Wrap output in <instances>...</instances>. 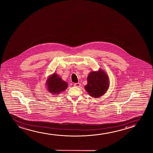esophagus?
Masks as SVG:
<instances>
[{
  "label": "esophagus",
  "mask_w": 153,
  "mask_h": 153,
  "mask_svg": "<svg viewBox=\"0 0 153 153\" xmlns=\"http://www.w3.org/2000/svg\"><path fill=\"white\" fill-rule=\"evenodd\" d=\"M74 85L75 86V87H79L81 86V84H80V83H75Z\"/></svg>",
  "instance_id": "obj_1"
}]
</instances>
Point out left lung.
Wrapping results in <instances>:
<instances>
[{
	"instance_id": "8db88e82",
	"label": "left lung",
	"mask_w": 153,
	"mask_h": 153,
	"mask_svg": "<svg viewBox=\"0 0 153 153\" xmlns=\"http://www.w3.org/2000/svg\"><path fill=\"white\" fill-rule=\"evenodd\" d=\"M110 86L109 76L107 73L100 68L91 71L87 77V84L85 89L92 98H98L105 94Z\"/></svg>"
}]
</instances>
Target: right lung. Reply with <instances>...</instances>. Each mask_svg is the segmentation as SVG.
Masks as SVG:
<instances>
[{
    "label": "right lung",
    "instance_id": "right-lung-1",
    "mask_svg": "<svg viewBox=\"0 0 153 153\" xmlns=\"http://www.w3.org/2000/svg\"><path fill=\"white\" fill-rule=\"evenodd\" d=\"M47 89L53 94H59L68 87V83L63 80L56 73L49 76L46 81Z\"/></svg>",
    "mask_w": 153,
    "mask_h": 153
}]
</instances>
